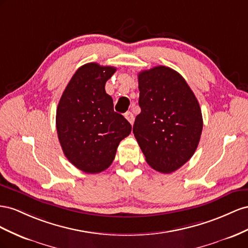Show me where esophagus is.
<instances>
[{
    "instance_id": "34e87169",
    "label": "esophagus",
    "mask_w": 248,
    "mask_h": 248,
    "mask_svg": "<svg viewBox=\"0 0 248 248\" xmlns=\"http://www.w3.org/2000/svg\"><path fill=\"white\" fill-rule=\"evenodd\" d=\"M124 117L126 118V120H128V122L131 124H133V123H134V115H133V113L132 112H130V111H128L124 114Z\"/></svg>"
}]
</instances>
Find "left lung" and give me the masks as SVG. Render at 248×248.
<instances>
[{
  "instance_id": "1",
  "label": "left lung",
  "mask_w": 248,
  "mask_h": 248,
  "mask_svg": "<svg viewBox=\"0 0 248 248\" xmlns=\"http://www.w3.org/2000/svg\"><path fill=\"white\" fill-rule=\"evenodd\" d=\"M140 114L133 133L147 164L162 173L179 169L192 157L202 131L200 104L185 79L170 67L138 74Z\"/></svg>"
}]
</instances>
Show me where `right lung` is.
I'll list each match as a JSON object with an SVG mask.
<instances>
[{"label": "right lung", "mask_w": 248, "mask_h": 248, "mask_svg": "<svg viewBox=\"0 0 248 248\" xmlns=\"http://www.w3.org/2000/svg\"><path fill=\"white\" fill-rule=\"evenodd\" d=\"M115 67L91 62L78 68L58 104L56 128L65 157L86 173L107 169L132 125L113 110L105 85Z\"/></svg>", "instance_id": "right-lung-1"}]
</instances>
